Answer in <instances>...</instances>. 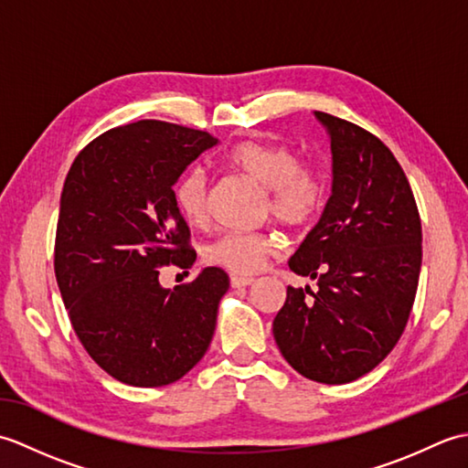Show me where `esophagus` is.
<instances>
[{"label":"esophagus","mask_w":468,"mask_h":468,"mask_svg":"<svg viewBox=\"0 0 468 468\" xmlns=\"http://www.w3.org/2000/svg\"><path fill=\"white\" fill-rule=\"evenodd\" d=\"M253 280L251 277H243V275H231V287H247L251 285Z\"/></svg>","instance_id":"obj_1"}]
</instances>
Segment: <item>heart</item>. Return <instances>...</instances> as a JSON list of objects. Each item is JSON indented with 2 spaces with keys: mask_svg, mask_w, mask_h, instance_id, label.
<instances>
[{
  "mask_svg": "<svg viewBox=\"0 0 468 468\" xmlns=\"http://www.w3.org/2000/svg\"><path fill=\"white\" fill-rule=\"evenodd\" d=\"M225 165L250 181L265 186V215L285 227L302 229L322 213L325 205V178L320 168L300 163L292 146L243 141L225 153ZM173 198L188 225H203L208 213V176L193 166L176 178ZM277 251L270 233L229 231L205 247V261L237 275L257 273Z\"/></svg>",
  "mask_w": 468,
  "mask_h": 468,
  "instance_id": "1",
  "label": "heart"
}]
</instances>
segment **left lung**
I'll list each match as a JSON object with an SVG mask.
<instances>
[{"instance_id":"left-lung-1","label":"left lung","mask_w":468,"mask_h":468,"mask_svg":"<svg viewBox=\"0 0 468 468\" xmlns=\"http://www.w3.org/2000/svg\"><path fill=\"white\" fill-rule=\"evenodd\" d=\"M334 185L324 215L290 260L317 280L287 287L273 337L293 370L322 384H347L394 350L414 305L422 225L409 178L380 138L325 112Z\"/></svg>"}]
</instances>
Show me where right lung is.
Here are the masks:
<instances>
[{
	"instance_id": "add662e5",
	"label": "right lung",
	"mask_w": 468,
	"mask_h": 468,
	"mask_svg": "<svg viewBox=\"0 0 468 468\" xmlns=\"http://www.w3.org/2000/svg\"><path fill=\"white\" fill-rule=\"evenodd\" d=\"M218 138L163 121L116 126L69 166L54 247V271L78 340L118 382H176L213 340L229 275L205 267L165 290L161 267L197 260L173 185Z\"/></svg>"
}]
</instances>
